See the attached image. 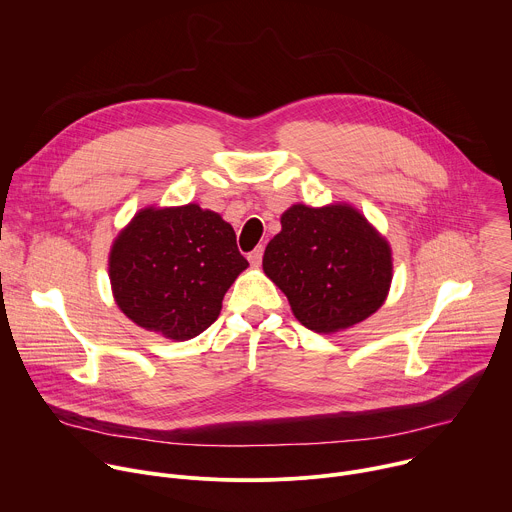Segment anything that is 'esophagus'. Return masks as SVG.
<instances>
[{
	"instance_id": "esophagus-1",
	"label": "esophagus",
	"mask_w": 512,
	"mask_h": 512,
	"mask_svg": "<svg viewBox=\"0 0 512 512\" xmlns=\"http://www.w3.org/2000/svg\"><path fill=\"white\" fill-rule=\"evenodd\" d=\"M263 251H265L263 245H259L255 251L249 253V263H251L253 267H259V265H261V261H263Z\"/></svg>"
}]
</instances>
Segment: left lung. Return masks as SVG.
Listing matches in <instances>:
<instances>
[{"label":"left lung","instance_id":"left-lung-1","mask_svg":"<svg viewBox=\"0 0 512 512\" xmlns=\"http://www.w3.org/2000/svg\"><path fill=\"white\" fill-rule=\"evenodd\" d=\"M267 243L265 275L291 312L318 334H336L371 318L387 300L393 251L356 206L291 204Z\"/></svg>","mask_w":512,"mask_h":512}]
</instances>
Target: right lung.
<instances>
[{
  "instance_id": "add662e5",
  "label": "right lung",
  "mask_w": 512,
  "mask_h": 512,
  "mask_svg": "<svg viewBox=\"0 0 512 512\" xmlns=\"http://www.w3.org/2000/svg\"><path fill=\"white\" fill-rule=\"evenodd\" d=\"M107 263L117 308L174 342L204 332L249 267L233 227L196 202L139 208L113 239Z\"/></svg>"
}]
</instances>
